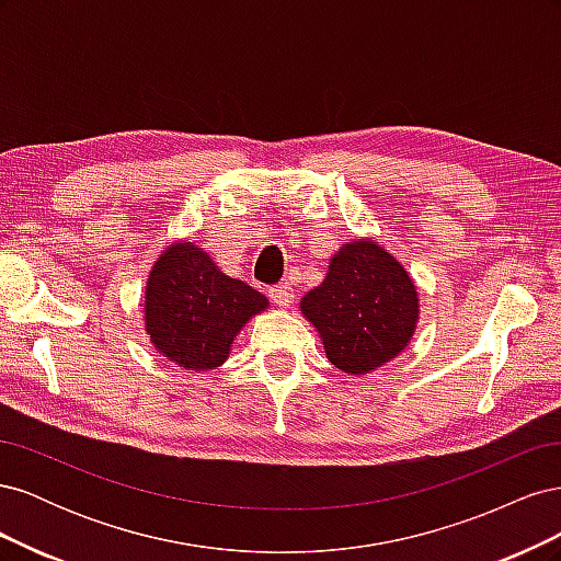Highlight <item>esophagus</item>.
Here are the masks:
<instances>
[{"label":"esophagus","instance_id":"obj_1","mask_svg":"<svg viewBox=\"0 0 561 561\" xmlns=\"http://www.w3.org/2000/svg\"><path fill=\"white\" fill-rule=\"evenodd\" d=\"M268 297L274 299V304L276 307H283V309H287L290 307V304L295 301V295H293V287L287 285V283H278V285H271L268 287Z\"/></svg>","mask_w":561,"mask_h":561}]
</instances>
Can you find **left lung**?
<instances>
[{
	"instance_id": "8db88e82",
	"label": "left lung",
	"mask_w": 561,
	"mask_h": 561,
	"mask_svg": "<svg viewBox=\"0 0 561 561\" xmlns=\"http://www.w3.org/2000/svg\"><path fill=\"white\" fill-rule=\"evenodd\" d=\"M334 367L367 375L410 344L419 297L402 264L371 241L346 243L325 280L301 299Z\"/></svg>"
}]
</instances>
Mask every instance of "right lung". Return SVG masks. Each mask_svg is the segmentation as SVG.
<instances>
[{
    "mask_svg": "<svg viewBox=\"0 0 561 561\" xmlns=\"http://www.w3.org/2000/svg\"><path fill=\"white\" fill-rule=\"evenodd\" d=\"M266 307L262 293L225 276L208 252L175 243L149 274L145 325L168 360L201 371L222 365L233 336Z\"/></svg>",
    "mask_w": 561,
    "mask_h": 561,
    "instance_id": "right-lung-1",
    "label": "right lung"
}]
</instances>
